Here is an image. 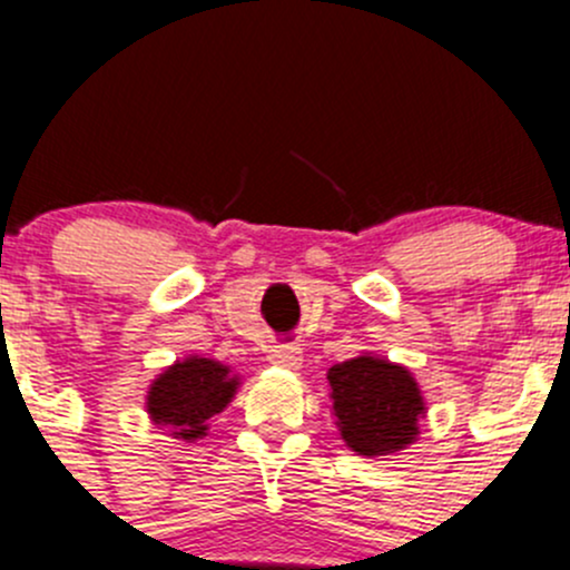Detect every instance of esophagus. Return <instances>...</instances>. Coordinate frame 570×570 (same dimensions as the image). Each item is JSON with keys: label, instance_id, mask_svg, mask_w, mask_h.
Segmentation results:
<instances>
[{"label": "esophagus", "instance_id": "34e87169", "mask_svg": "<svg viewBox=\"0 0 570 570\" xmlns=\"http://www.w3.org/2000/svg\"><path fill=\"white\" fill-rule=\"evenodd\" d=\"M269 364L286 366V370H301L303 364V350L297 344H275L269 350Z\"/></svg>", "mask_w": 570, "mask_h": 570}]
</instances>
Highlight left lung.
I'll return each instance as SVG.
<instances>
[{
	"instance_id": "8db88e82",
	"label": "left lung",
	"mask_w": 570,
	"mask_h": 570,
	"mask_svg": "<svg viewBox=\"0 0 570 570\" xmlns=\"http://www.w3.org/2000/svg\"><path fill=\"white\" fill-rule=\"evenodd\" d=\"M338 435L364 458L396 455L419 439L428 402L407 366L361 353L327 370Z\"/></svg>"
}]
</instances>
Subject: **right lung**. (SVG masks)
I'll list each match as a JSON object with an SVG mask.
<instances>
[{"mask_svg":"<svg viewBox=\"0 0 570 570\" xmlns=\"http://www.w3.org/2000/svg\"><path fill=\"white\" fill-rule=\"evenodd\" d=\"M243 386V375L206 355H187L165 366L146 392L151 424L170 439L195 444L209 435V422L228 407Z\"/></svg>","mask_w":570,"mask_h":570,"instance_id":"1","label":"right lung"}]
</instances>
